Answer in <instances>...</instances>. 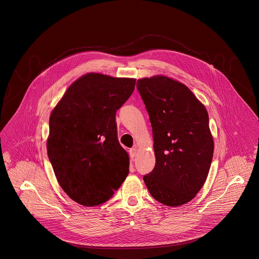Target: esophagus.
Returning a JSON list of instances; mask_svg holds the SVG:
<instances>
[{
    "mask_svg": "<svg viewBox=\"0 0 259 259\" xmlns=\"http://www.w3.org/2000/svg\"><path fill=\"white\" fill-rule=\"evenodd\" d=\"M137 152H138V149L136 147L130 149V155H131V157H135L137 155Z\"/></svg>",
    "mask_w": 259,
    "mask_h": 259,
    "instance_id": "obj_1",
    "label": "esophagus"
}]
</instances>
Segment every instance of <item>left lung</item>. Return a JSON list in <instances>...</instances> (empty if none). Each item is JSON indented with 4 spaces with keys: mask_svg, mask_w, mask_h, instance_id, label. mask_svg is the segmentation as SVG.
<instances>
[{
    "mask_svg": "<svg viewBox=\"0 0 259 259\" xmlns=\"http://www.w3.org/2000/svg\"><path fill=\"white\" fill-rule=\"evenodd\" d=\"M137 88L150 117L156 158L144 183L157 201L181 206L201 189L212 161L208 112L189 89L169 77L139 79Z\"/></svg>",
    "mask_w": 259,
    "mask_h": 259,
    "instance_id": "left-lung-1",
    "label": "left lung"
}]
</instances>
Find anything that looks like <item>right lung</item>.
<instances>
[{"label": "right lung", "instance_id": "obj_1", "mask_svg": "<svg viewBox=\"0 0 259 259\" xmlns=\"http://www.w3.org/2000/svg\"><path fill=\"white\" fill-rule=\"evenodd\" d=\"M136 79L90 73L67 89L51 112L48 155L58 183L83 206L107 201L129 173L118 139L116 112Z\"/></svg>", "mask_w": 259, "mask_h": 259}]
</instances>
